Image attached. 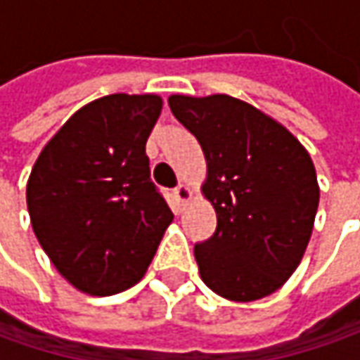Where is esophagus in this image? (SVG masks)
<instances>
[{
	"instance_id": "34e87169",
	"label": "esophagus",
	"mask_w": 360,
	"mask_h": 360,
	"mask_svg": "<svg viewBox=\"0 0 360 360\" xmlns=\"http://www.w3.org/2000/svg\"><path fill=\"white\" fill-rule=\"evenodd\" d=\"M190 198H192V190L186 184H180V186L174 190V200L178 202L180 206H184Z\"/></svg>"
}]
</instances>
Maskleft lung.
<instances>
[{"label": "left lung", "instance_id": "8db88e82", "mask_svg": "<svg viewBox=\"0 0 360 360\" xmlns=\"http://www.w3.org/2000/svg\"><path fill=\"white\" fill-rule=\"evenodd\" d=\"M168 105L206 160L202 196L216 232L194 246L200 278L234 302L269 297L311 240L321 198L311 154L281 122L229 94H172Z\"/></svg>", "mask_w": 360, "mask_h": 360}]
</instances>
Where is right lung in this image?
<instances>
[{"instance_id": "right-lung-1", "label": "right lung", "mask_w": 360, "mask_h": 360, "mask_svg": "<svg viewBox=\"0 0 360 360\" xmlns=\"http://www.w3.org/2000/svg\"><path fill=\"white\" fill-rule=\"evenodd\" d=\"M160 114L158 94L98 98L53 134L27 178L35 238L86 295L110 297L140 283L172 222L146 156Z\"/></svg>"}]
</instances>
